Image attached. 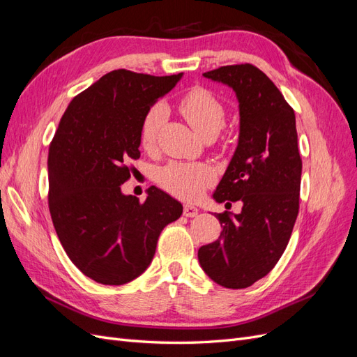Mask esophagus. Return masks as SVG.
Returning a JSON list of instances; mask_svg holds the SVG:
<instances>
[{
  "instance_id": "esophagus-1",
  "label": "esophagus",
  "mask_w": 357,
  "mask_h": 357,
  "mask_svg": "<svg viewBox=\"0 0 357 357\" xmlns=\"http://www.w3.org/2000/svg\"><path fill=\"white\" fill-rule=\"evenodd\" d=\"M183 214H185L186 218H195L198 214V208L193 207L190 204H185V207H183Z\"/></svg>"
}]
</instances>
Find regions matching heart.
I'll list each match as a JSON object with an SVG mask.
<instances>
[{
    "label": "heart",
    "mask_w": 357,
    "mask_h": 357,
    "mask_svg": "<svg viewBox=\"0 0 357 357\" xmlns=\"http://www.w3.org/2000/svg\"><path fill=\"white\" fill-rule=\"evenodd\" d=\"M178 110L201 137H215L226 121V105L210 89H190L181 96ZM165 119V107L155 104L147 110L139 128V143L153 149ZM159 185L181 199L195 201L214 181V171L201 162H171L158 172Z\"/></svg>",
    "instance_id": "1"
}]
</instances>
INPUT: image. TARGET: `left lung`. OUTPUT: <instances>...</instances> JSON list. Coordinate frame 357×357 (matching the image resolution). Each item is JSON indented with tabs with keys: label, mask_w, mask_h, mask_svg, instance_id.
<instances>
[{
	"label": "left lung",
	"mask_w": 357,
	"mask_h": 357,
	"mask_svg": "<svg viewBox=\"0 0 357 357\" xmlns=\"http://www.w3.org/2000/svg\"><path fill=\"white\" fill-rule=\"evenodd\" d=\"M204 77L231 86L240 101L238 147L213 197L229 205L241 201L243 208L215 214L220 236L202 245L198 259L213 282L244 289L275 266L298 218L302 159L295 112L252 63L225 66Z\"/></svg>",
	"instance_id": "8db88e82"
}]
</instances>
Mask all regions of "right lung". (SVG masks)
<instances>
[{
    "label": "right lung",
    "instance_id": "1",
    "mask_svg": "<svg viewBox=\"0 0 357 357\" xmlns=\"http://www.w3.org/2000/svg\"><path fill=\"white\" fill-rule=\"evenodd\" d=\"M180 74L114 70L75 95L49 146V210L71 262L93 282L121 286L146 271L162 229L183 205L152 186L146 201L123 195L139 128Z\"/></svg>",
    "mask_w": 357,
    "mask_h": 357
}]
</instances>
